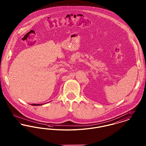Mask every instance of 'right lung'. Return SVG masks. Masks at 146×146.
I'll use <instances>...</instances> for the list:
<instances>
[{
  "label": "right lung",
  "instance_id": "add662e5",
  "mask_svg": "<svg viewBox=\"0 0 146 146\" xmlns=\"http://www.w3.org/2000/svg\"><path fill=\"white\" fill-rule=\"evenodd\" d=\"M42 104H31L32 106H40V105H42Z\"/></svg>",
  "mask_w": 146,
  "mask_h": 146
}]
</instances>
